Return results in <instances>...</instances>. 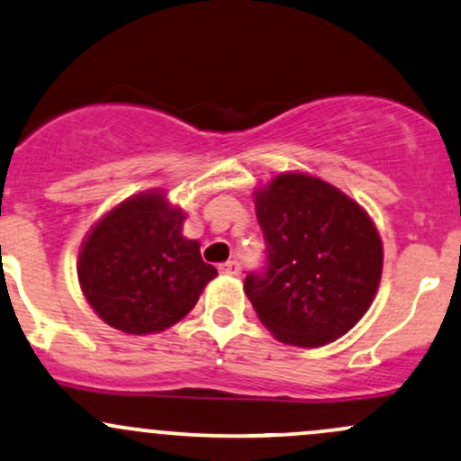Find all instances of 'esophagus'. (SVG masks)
<instances>
[{"label": "esophagus", "mask_w": 461, "mask_h": 461, "mask_svg": "<svg viewBox=\"0 0 461 461\" xmlns=\"http://www.w3.org/2000/svg\"><path fill=\"white\" fill-rule=\"evenodd\" d=\"M219 271L222 273V276H240V262L236 260H227L222 262V265H219Z\"/></svg>", "instance_id": "obj_1"}]
</instances>
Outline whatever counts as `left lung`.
<instances>
[{
	"instance_id": "left-lung-1",
	"label": "left lung",
	"mask_w": 461,
	"mask_h": 461,
	"mask_svg": "<svg viewBox=\"0 0 461 461\" xmlns=\"http://www.w3.org/2000/svg\"><path fill=\"white\" fill-rule=\"evenodd\" d=\"M267 242L265 269L245 293L277 341L317 348L366 315L383 271V242L370 216L335 185L311 175H277L256 192Z\"/></svg>"
}]
</instances>
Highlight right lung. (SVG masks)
<instances>
[{
  "label": "right lung",
  "instance_id": "right-lung-1",
  "mask_svg": "<svg viewBox=\"0 0 461 461\" xmlns=\"http://www.w3.org/2000/svg\"><path fill=\"white\" fill-rule=\"evenodd\" d=\"M184 212L159 192L131 196L83 242L78 280L103 321L126 335L170 328L194 308L216 269L181 236Z\"/></svg>",
  "mask_w": 461,
  "mask_h": 461
}]
</instances>
